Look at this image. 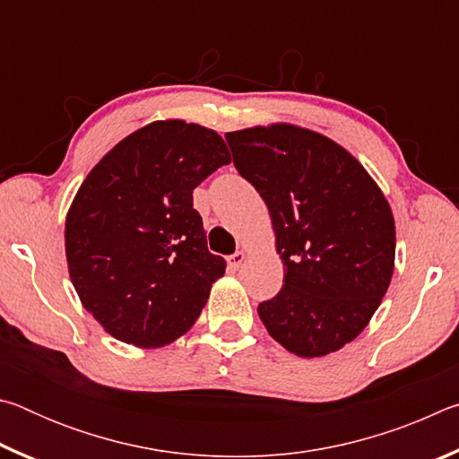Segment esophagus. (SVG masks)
I'll list each match as a JSON object with an SVG mask.
<instances>
[{
	"instance_id": "34e87169",
	"label": "esophagus",
	"mask_w": 459,
	"mask_h": 459,
	"mask_svg": "<svg viewBox=\"0 0 459 459\" xmlns=\"http://www.w3.org/2000/svg\"><path fill=\"white\" fill-rule=\"evenodd\" d=\"M245 259H247V255H245V251H237L235 255H230L229 257V267L230 269H240L243 267V263H245Z\"/></svg>"
}]
</instances>
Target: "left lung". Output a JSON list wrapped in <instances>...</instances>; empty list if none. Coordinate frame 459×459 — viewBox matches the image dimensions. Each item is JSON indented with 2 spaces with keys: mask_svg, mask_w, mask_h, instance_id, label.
I'll return each mask as SVG.
<instances>
[{
  "mask_svg": "<svg viewBox=\"0 0 459 459\" xmlns=\"http://www.w3.org/2000/svg\"><path fill=\"white\" fill-rule=\"evenodd\" d=\"M235 166L265 200L283 287L257 312L301 359L344 348L367 328L394 269V219L354 155L317 131L271 123L229 131Z\"/></svg>",
  "mask_w": 459,
  "mask_h": 459,
  "instance_id": "obj_1",
  "label": "left lung"
}]
</instances>
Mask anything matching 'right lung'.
Wrapping results in <instances>:
<instances>
[{"label":"right lung","instance_id":"obj_1","mask_svg":"<svg viewBox=\"0 0 459 459\" xmlns=\"http://www.w3.org/2000/svg\"><path fill=\"white\" fill-rule=\"evenodd\" d=\"M229 147L184 119L147 123L108 150L66 212L68 275L107 333L137 348L184 336L227 261L212 255L192 190Z\"/></svg>","mask_w":459,"mask_h":459}]
</instances>
